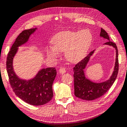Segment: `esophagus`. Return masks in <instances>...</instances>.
<instances>
[{
    "mask_svg": "<svg viewBox=\"0 0 127 127\" xmlns=\"http://www.w3.org/2000/svg\"><path fill=\"white\" fill-rule=\"evenodd\" d=\"M59 72L60 73L63 74V73H65V72H66V69L64 68H60L59 70Z\"/></svg>",
    "mask_w": 127,
    "mask_h": 127,
    "instance_id": "obj_1",
    "label": "esophagus"
}]
</instances>
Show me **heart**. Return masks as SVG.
Segmentation results:
<instances>
[{
  "mask_svg": "<svg viewBox=\"0 0 127 127\" xmlns=\"http://www.w3.org/2000/svg\"><path fill=\"white\" fill-rule=\"evenodd\" d=\"M92 39V33L88 30L59 32L52 39L53 47L47 49V54L51 58H55L58 55L57 51H65L66 59L72 63H77L85 57Z\"/></svg>",
  "mask_w": 127,
  "mask_h": 127,
  "instance_id": "obj_1",
  "label": "heart"
}]
</instances>
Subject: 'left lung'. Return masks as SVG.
Returning a JSON list of instances; mask_svg holds the SVG:
<instances>
[{
  "label": "left lung",
  "instance_id": "left-lung-1",
  "mask_svg": "<svg viewBox=\"0 0 127 127\" xmlns=\"http://www.w3.org/2000/svg\"><path fill=\"white\" fill-rule=\"evenodd\" d=\"M100 36L108 40L104 45L112 46L116 50V62L114 71L109 80L102 83H94L87 79L85 76L84 70L85 68L86 64L89 61L90 56L93 54L94 51L90 52L85 58L76 64L73 67L74 95L83 100H92L100 97L107 92L117 77L119 71L117 46L115 43L110 41V38L107 32L102 28L100 30Z\"/></svg>",
  "mask_w": 127,
  "mask_h": 127
}]
</instances>
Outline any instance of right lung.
<instances>
[{
	"mask_svg": "<svg viewBox=\"0 0 127 127\" xmlns=\"http://www.w3.org/2000/svg\"><path fill=\"white\" fill-rule=\"evenodd\" d=\"M36 28L24 30L17 36L7 57V71L11 88L17 96L30 104L43 105L49 102L53 97V82L56 75L55 68L41 69L33 79L26 81L21 80L13 71L12 62L17 47L28 41Z\"/></svg>",
	"mask_w": 127,
	"mask_h": 127,
	"instance_id": "1",
	"label": "right lung"
}]
</instances>
